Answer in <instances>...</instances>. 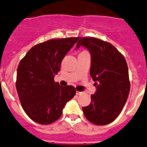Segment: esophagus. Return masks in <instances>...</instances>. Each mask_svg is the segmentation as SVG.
I'll list each match as a JSON object with an SVG mask.
<instances>
[{
    "label": "esophagus",
    "mask_w": 147,
    "mask_h": 147,
    "mask_svg": "<svg viewBox=\"0 0 147 147\" xmlns=\"http://www.w3.org/2000/svg\"><path fill=\"white\" fill-rule=\"evenodd\" d=\"M82 92H80V91H78V90L76 91V94H77V95H80V94H82Z\"/></svg>",
    "instance_id": "esophagus-1"
}]
</instances>
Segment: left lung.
Masks as SVG:
<instances>
[{"instance_id": "obj_1", "label": "left lung", "mask_w": 147, "mask_h": 147, "mask_svg": "<svg viewBox=\"0 0 147 147\" xmlns=\"http://www.w3.org/2000/svg\"><path fill=\"white\" fill-rule=\"evenodd\" d=\"M91 54L90 75L97 91L91 102L82 108L85 118L92 123L103 126L120 114L130 91V80L124 57L109 42L94 37H82L77 44Z\"/></svg>"}]
</instances>
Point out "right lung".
Masks as SVG:
<instances>
[{"label":"right lung","instance_id":"add662e5","mask_svg":"<svg viewBox=\"0 0 147 147\" xmlns=\"http://www.w3.org/2000/svg\"><path fill=\"white\" fill-rule=\"evenodd\" d=\"M79 39H55L38 44L20 61L16 87L23 109L34 121L43 125L55 122L65 104L75 96L73 86H61L54 78L63 58Z\"/></svg>","mask_w":147,"mask_h":147}]
</instances>
